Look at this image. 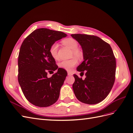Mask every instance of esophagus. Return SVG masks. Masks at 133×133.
<instances>
[{
  "label": "esophagus",
  "instance_id": "34e87169",
  "mask_svg": "<svg viewBox=\"0 0 133 133\" xmlns=\"http://www.w3.org/2000/svg\"><path fill=\"white\" fill-rule=\"evenodd\" d=\"M68 75H69V76H70V75H73V74L71 73L70 72H69V71H68Z\"/></svg>",
  "mask_w": 133,
  "mask_h": 133
}]
</instances>
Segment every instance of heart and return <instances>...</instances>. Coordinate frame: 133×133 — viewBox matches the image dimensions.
<instances>
[{
    "mask_svg": "<svg viewBox=\"0 0 133 133\" xmlns=\"http://www.w3.org/2000/svg\"><path fill=\"white\" fill-rule=\"evenodd\" d=\"M63 43L68 46L72 50L71 57H75L78 59H82L83 57V52L78 47V43L73 38H67L63 41ZM58 44L54 43L51 44L49 48V53L53 59L57 60L59 58L58 55ZM78 64V60L76 58H73L69 60H63L59 62V66L67 70H70Z\"/></svg>",
    "mask_w": 133,
    "mask_h": 133,
    "instance_id": "b5f03b06",
    "label": "heart"
}]
</instances>
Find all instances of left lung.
<instances>
[{
  "mask_svg": "<svg viewBox=\"0 0 133 133\" xmlns=\"http://www.w3.org/2000/svg\"><path fill=\"white\" fill-rule=\"evenodd\" d=\"M71 36L81 45L84 61L76 68L84 80L74 74V94L80 102L98 104L109 94L115 78L116 60L110 45L95 35L75 34Z\"/></svg>",
  "mask_w": 133,
  "mask_h": 133,
  "instance_id": "1",
  "label": "left lung"
}]
</instances>
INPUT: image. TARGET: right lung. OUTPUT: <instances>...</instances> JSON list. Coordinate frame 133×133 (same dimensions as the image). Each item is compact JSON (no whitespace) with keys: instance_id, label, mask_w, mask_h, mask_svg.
Here are the masks:
<instances>
[{"instance_id":"obj_1","label":"right lung","mask_w":133,"mask_h":133,"mask_svg":"<svg viewBox=\"0 0 133 133\" xmlns=\"http://www.w3.org/2000/svg\"><path fill=\"white\" fill-rule=\"evenodd\" d=\"M66 36L62 31L40 28L28 35L22 44L18 61V82L26 99L35 106H50L59 97L67 72L56 65L49 48ZM57 69V73L47 78L48 72L52 74Z\"/></svg>"}]
</instances>
